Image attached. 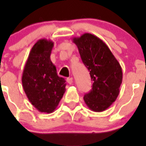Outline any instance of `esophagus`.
Returning <instances> with one entry per match:
<instances>
[{
	"mask_svg": "<svg viewBox=\"0 0 146 146\" xmlns=\"http://www.w3.org/2000/svg\"><path fill=\"white\" fill-rule=\"evenodd\" d=\"M66 82L69 83V84H72V82H73V78L72 77H68L66 79Z\"/></svg>",
	"mask_w": 146,
	"mask_h": 146,
	"instance_id": "esophagus-1",
	"label": "esophagus"
}]
</instances>
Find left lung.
I'll list each match as a JSON object with an SVG mask.
<instances>
[{
	"mask_svg": "<svg viewBox=\"0 0 146 146\" xmlns=\"http://www.w3.org/2000/svg\"><path fill=\"white\" fill-rule=\"evenodd\" d=\"M72 41L93 82L91 91L85 94V102L93 111H104L119 94L123 78L121 65L106 44L96 36L86 33Z\"/></svg>",
	"mask_w": 146,
	"mask_h": 146,
	"instance_id": "8db88e82",
	"label": "left lung"
}]
</instances>
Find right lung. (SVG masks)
<instances>
[{
	"mask_svg": "<svg viewBox=\"0 0 146 146\" xmlns=\"http://www.w3.org/2000/svg\"><path fill=\"white\" fill-rule=\"evenodd\" d=\"M54 43L42 38L32 47L25 63L22 83L30 102L41 113L56 109L66 91V80L50 60Z\"/></svg>",
	"mask_w": 146,
	"mask_h": 146,
	"instance_id": "obj_1",
	"label": "right lung"
}]
</instances>
